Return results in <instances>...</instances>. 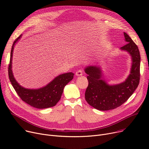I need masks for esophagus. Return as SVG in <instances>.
<instances>
[{
    "label": "esophagus",
    "mask_w": 149,
    "mask_h": 149,
    "mask_svg": "<svg viewBox=\"0 0 149 149\" xmlns=\"http://www.w3.org/2000/svg\"><path fill=\"white\" fill-rule=\"evenodd\" d=\"M83 71L82 70H78V71H77L76 73H75V75L77 76H81V75H83Z\"/></svg>",
    "instance_id": "obj_1"
}]
</instances>
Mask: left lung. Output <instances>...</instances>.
<instances>
[{
	"instance_id": "left-lung-1",
	"label": "left lung",
	"mask_w": 149,
	"mask_h": 149,
	"mask_svg": "<svg viewBox=\"0 0 149 149\" xmlns=\"http://www.w3.org/2000/svg\"><path fill=\"white\" fill-rule=\"evenodd\" d=\"M127 44L120 49L128 52L132 58L130 74L125 81L119 84L109 86L102 78L99 67L89 66L86 68L88 85L85 99L92 107L100 111L114 109L124 103L137 88L140 77V55L138 46L131 38L124 33Z\"/></svg>"
}]
</instances>
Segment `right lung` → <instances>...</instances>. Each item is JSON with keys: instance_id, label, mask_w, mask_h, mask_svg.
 I'll list each match as a JSON object with an SVG mask.
<instances>
[{"instance_id": "obj_1", "label": "right lung", "mask_w": 149, "mask_h": 149, "mask_svg": "<svg viewBox=\"0 0 149 149\" xmlns=\"http://www.w3.org/2000/svg\"><path fill=\"white\" fill-rule=\"evenodd\" d=\"M20 35L13 43L10 52L8 75L10 81L21 99L38 109H45L55 106L61 98L65 86L74 78L72 72L59 75L46 86L39 89H27L21 86L14 78L12 71V59L14 45L20 38Z\"/></svg>"}]
</instances>
